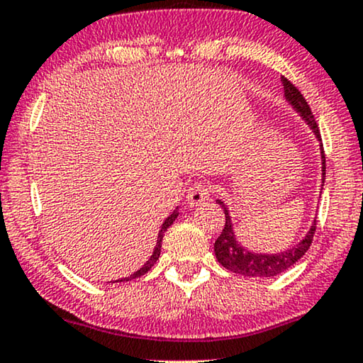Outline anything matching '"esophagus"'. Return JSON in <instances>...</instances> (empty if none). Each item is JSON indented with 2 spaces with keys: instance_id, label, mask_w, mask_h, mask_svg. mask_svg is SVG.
Masks as SVG:
<instances>
[{
  "instance_id": "1",
  "label": "esophagus",
  "mask_w": 363,
  "mask_h": 363,
  "mask_svg": "<svg viewBox=\"0 0 363 363\" xmlns=\"http://www.w3.org/2000/svg\"><path fill=\"white\" fill-rule=\"evenodd\" d=\"M186 201L190 206H199L203 205L205 201L210 200V188L203 185V183H195L190 190H188V196Z\"/></svg>"
}]
</instances>
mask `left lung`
<instances>
[{"label":"left lung","mask_w":363,"mask_h":363,"mask_svg":"<svg viewBox=\"0 0 363 363\" xmlns=\"http://www.w3.org/2000/svg\"><path fill=\"white\" fill-rule=\"evenodd\" d=\"M281 84H284V93L285 100L289 101V105L302 116V120L308 125V128L312 130L315 138L320 143V157H322V183L325 182V155H323V145L322 138H320V131L315 121L310 106L302 93L296 89L285 77H281ZM323 188V185H322ZM322 193V191H320ZM216 203L222 206L225 211V227L223 232L216 238L215 242V257L220 262V265H223L227 270L233 272V274L245 275V277H255V279H265V277H277L284 272L289 270L290 267H294L296 262L302 258L312 245L313 233H315V225L317 220H313L310 225L308 232L305 233V237L291 245L290 248H286L284 252L277 253H255L248 248H245L242 243L238 242L235 237L233 222L232 216H230L228 206L223 203L222 200H216Z\"/></svg>","instance_id":"obj_1"}]
</instances>
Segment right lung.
Masks as SVG:
<instances>
[{
    "mask_svg": "<svg viewBox=\"0 0 363 363\" xmlns=\"http://www.w3.org/2000/svg\"><path fill=\"white\" fill-rule=\"evenodd\" d=\"M178 218V206L175 210L172 211V215L170 216H167V218H164V222H163V225H162V230H160L158 232V238H157V245H155V248H153V253H152V257L148 258L147 260V263H145L143 267L140 268V270H136L133 275H130V277H125V279H120V280H116V281H130V280H133V279H138V277H141V275H145L147 274V272L150 270V268H152L155 263H157V260L160 258V252H162V240H163V235H164V232H167V228H170L172 225H173V222H175V220ZM113 284H115V281H113Z\"/></svg>",
    "mask_w": 363,
    "mask_h": 363,
    "instance_id": "obj_1",
    "label": "right lung"
}]
</instances>
